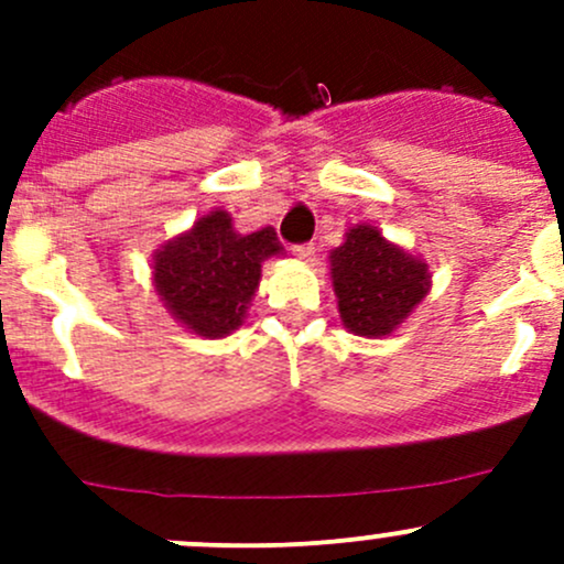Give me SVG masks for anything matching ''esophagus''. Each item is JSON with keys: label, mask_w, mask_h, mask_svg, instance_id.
<instances>
[{"label": "esophagus", "mask_w": 564, "mask_h": 564, "mask_svg": "<svg viewBox=\"0 0 564 564\" xmlns=\"http://www.w3.org/2000/svg\"><path fill=\"white\" fill-rule=\"evenodd\" d=\"M292 253L297 256V259L311 261V259H314V253H316V246H314V242H303V246H292Z\"/></svg>", "instance_id": "esophagus-1"}]
</instances>
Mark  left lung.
I'll list each match as a JSON object with an SVG mask.
<instances>
[{
    "mask_svg": "<svg viewBox=\"0 0 564 564\" xmlns=\"http://www.w3.org/2000/svg\"><path fill=\"white\" fill-rule=\"evenodd\" d=\"M329 270L340 322L366 338L390 335L431 289L429 264L368 224L346 231L344 246L329 253Z\"/></svg>",
    "mask_w": 564,
    "mask_h": 564,
    "instance_id": "left-lung-1",
    "label": "left lung"
}]
</instances>
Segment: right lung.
Returning <instances> with one entry per match:
<instances>
[{
  "label": "right lung",
  "instance_id": "1",
  "mask_svg": "<svg viewBox=\"0 0 564 564\" xmlns=\"http://www.w3.org/2000/svg\"><path fill=\"white\" fill-rule=\"evenodd\" d=\"M275 229L240 235L224 209L155 250L152 281L176 322L202 338H224L246 318L261 281V261L281 253Z\"/></svg>",
  "mask_w": 564,
  "mask_h": 564
}]
</instances>
